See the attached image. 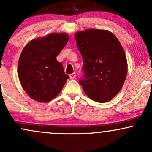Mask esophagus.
<instances>
[{"label": "esophagus", "instance_id": "esophagus-1", "mask_svg": "<svg viewBox=\"0 0 152 152\" xmlns=\"http://www.w3.org/2000/svg\"><path fill=\"white\" fill-rule=\"evenodd\" d=\"M76 73L74 72L73 74H71L69 75V77H70L71 79H74V78H75V77H76Z\"/></svg>", "mask_w": 152, "mask_h": 152}]
</instances>
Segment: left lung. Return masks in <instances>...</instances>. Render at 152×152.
<instances>
[{
    "mask_svg": "<svg viewBox=\"0 0 152 152\" xmlns=\"http://www.w3.org/2000/svg\"><path fill=\"white\" fill-rule=\"evenodd\" d=\"M74 38L83 56V91L94 102H109L121 89L128 71L121 43L111 31L96 28L76 32Z\"/></svg>",
    "mask_w": 152,
    "mask_h": 152,
    "instance_id": "1",
    "label": "left lung"
}]
</instances>
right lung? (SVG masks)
<instances>
[{
    "mask_svg": "<svg viewBox=\"0 0 152 152\" xmlns=\"http://www.w3.org/2000/svg\"><path fill=\"white\" fill-rule=\"evenodd\" d=\"M69 40L66 33H50L29 41L18 64L20 84L31 99L46 103L60 94L69 76L56 56Z\"/></svg>",
    "mask_w": 152,
    "mask_h": 152,
    "instance_id": "obj_1",
    "label": "right lung"
}]
</instances>
